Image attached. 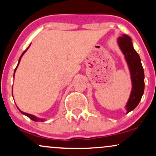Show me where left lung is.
Wrapping results in <instances>:
<instances>
[{"label": "left lung", "mask_w": 156, "mask_h": 156, "mask_svg": "<svg viewBox=\"0 0 156 156\" xmlns=\"http://www.w3.org/2000/svg\"><path fill=\"white\" fill-rule=\"evenodd\" d=\"M118 44L124 53L125 59L129 67L133 87L130 96L126 105L128 113L133 111L140 102L144 90V69L141 63L140 57L133 49L131 39L123 34L118 38Z\"/></svg>", "instance_id": "1"}]
</instances>
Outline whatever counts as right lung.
<instances>
[{
  "label": "right lung",
  "instance_id": "obj_1",
  "mask_svg": "<svg viewBox=\"0 0 156 156\" xmlns=\"http://www.w3.org/2000/svg\"><path fill=\"white\" fill-rule=\"evenodd\" d=\"M30 46V45H29ZM29 46H28V48H29ZM28 48H27V49L26 50V51H25L24 52H23V54L21 55V56H20V59H19V62H18V64H19V63H20V59H21V57L23 56V55L24 54V53L25 52H26L27 50H28ZM18 64H17V66H18ZM17 67L15 68V70H16V69H17ZM20 112L21 113H22L23 114H25V115H26L27 117H28L30 118V119H32V120H34V121H35V122H39V121H43V119H39V118H37V117H34V116H33V115H31V114H28V113H25V112H22V111H20Z\"/></svg>",
  "mask_w": 156,
  "mask_h": 156
}]
</instances>
